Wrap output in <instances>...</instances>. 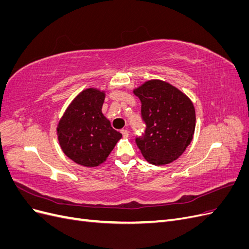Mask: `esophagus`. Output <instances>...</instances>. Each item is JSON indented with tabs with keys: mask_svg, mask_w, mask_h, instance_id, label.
<instances>
[{
	"mask_svg": "<svg viewBox=\"0 0 249 249\" xmlns=\"http://www.w3.org/2000/svg\"><path fill=\"white\" fill-rule=\"evenodd\" d=\"M122 134H123V136H124V138H127V137L130 136V132L127 131V130H123V131H122Z\"/></svg>",
	"mask_w": 249,
	"mask_h": 249,
	"instance_id": "34e87169",
	"label": "esophagus"
}]
</instances>
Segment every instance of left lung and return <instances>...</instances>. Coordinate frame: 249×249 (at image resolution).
Segmentation results:
<instances>
[{"label": "left lung", "instance_id": "1", "mask_svg": "<svg viewBox=\"0 0 249 249\" xmlns=\"http://www.w3.org/2000/svg\"><path fill=\"white\" fill-rule=\"evenodd\" d=\"M141 101L145 133L136 143L145 160L166 165L183 155L195 131V109L184 92L162 80H149L134 89Z\"/></svg>", "mask_w": 249, "mask_h": 249}]
</instances>
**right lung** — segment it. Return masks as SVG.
<instances>
[{"mask_svg": "<svg viewBox=\"0 0 249 249\" xmlns=\"http://www.w3.org/2000/svg\"><path fill=\"white\" fill-rule=\"evenodd\" d=\"M105 96V91L97 88L83 90L59 120V144L71 160L82 166L96 167L104 163L123 137L102 113Z\"/></svg>", "mask_w": 249, "mask_h": 249, "instance_id": "right-lung-1", "label": "right lung"}]
</instances>
